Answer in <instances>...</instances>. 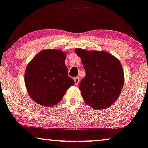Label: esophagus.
Wrapping results in <instances>:
<instances>
[{
    "mask_svg": "<svg viewBox=\"0 0 148 148\" xmlns=\"http://www.w3.org/2000/svg\"><path fill=\"white\" fill-rule=\"evenodd\" d=\"M74 83H75L76 85H78L79 84V81H80V78L77 76V77H75L74 78Z\"/></svg>",
    "mask_w": 148,
    "mask_h": 148,
    "instance_id": "34e87169",
    "label": "esophagus"
}]
</instances>
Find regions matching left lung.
Segmentation results:
<instances>
[{"instance_id":"1","label":"left lung","mask_w":148,"mask_h":148,"mask_svg":"<svg viewBox=\"0 0 148 148\" xmlns=\"http://www.w3.org/2000/svg\"><path fill=\"white\" fill-rule=\"evenodd\" d=\"M75 52L81 58L86 72L79 85L86 104L96 109L111 106L120 95L124 83L120 61L105 51L76 48Z\"/></svg>"}]
</instances>
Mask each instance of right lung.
<instances>
[{
	"mask_svg": "<svg viewBox=\"0 0 148 148\" xmlns=\"http://www.w3.org/2000/svg\"><path fill=\"white\" fill-rule=\"evenodd\" d=\"M66 53L47 49L39 52L26 68L25 85L30 97L37 104L55 106L60 102L74 81L65 64Z\"/></svg>",
	"mask_w": 148,
	"mask_h": 148,
	"instance_id": "right-lung-1",
	"label": "right lung"
}]
</instances>
